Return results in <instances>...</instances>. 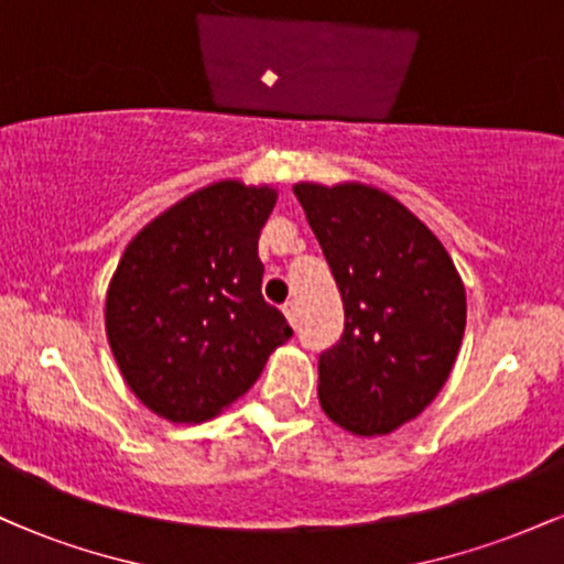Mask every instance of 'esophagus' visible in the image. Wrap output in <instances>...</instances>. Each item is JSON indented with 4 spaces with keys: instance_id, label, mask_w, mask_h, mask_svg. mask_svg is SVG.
I'll list each match as a JSON object with an SVG mask.
<instances>
[{
    "instance_id": "esophagus-1",
    "label": "esophagus",
    "mask_w": 564,
    "mask_h": 564,
    "mask_svg": "<svg viewBox=\"0 0 564 564\" xmlns=\"http://www.w3.org/2000/svg\"><path fill=\"white\" fill-rule=\"evenodd\" d=\"M283 315H286V321L296 328V323H300V313H296V304L294 302L283 304Z\"/></svg>"
}]
</instances>
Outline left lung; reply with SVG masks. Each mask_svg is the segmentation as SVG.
I'll return each instance as SVG.
<instances>
[{"label":"left lung","instance_id":"obj_1","mask_svg":"<svg viewBox=\"0 0 564 564\" xmlns=\"http://www.w3.org/2000/svg\"><path fill=\"white\" fill-rule=\"evenodd\" d=\"M345 304V334L321 355L326 416L360 437L390 435L443 390L467 326V291L440 238L390 193L296 183Z\"/></svg>","mask_w":564,"mask_h":564}]
</instances>
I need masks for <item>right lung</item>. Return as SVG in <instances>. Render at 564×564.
Instances as JSON below:
<instances>
[{"label": "right lung", "mask_w": 564, "mask_h": 564, "mask_svg": "<svg viewBox=\"0 0 564 564\" xmlns=\"http://www.w3.org/2000/svg\"><path fill=\"white\" fill-rule=\"evenodd\" d=\"M270 185L219 180L129 241L106 291L108 345L142 405L198 424L236 403L291 336L262 300L260 230Z\"/></svg>", "instance_id": "right-lung-1"}]
</instances>
